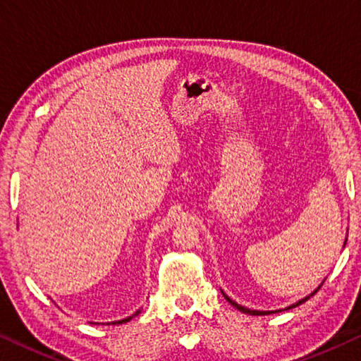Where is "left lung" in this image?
I'll list each match as a JSON object with an SVG mask.
<instances>
[{
    "mask_svg": "<svg viewBox=\"0 0 361 361\" xmlns=\"http://www.w3.org/2000/svg\"><path fill=\"white\" fill-rule=\"evenodd\" d=\"M345 241H347V239H345ZM318 289H319V286H318V288L317 289H314L313 290V293L310 294V295H307L305 297V299H300L299 302H295V304H293V305H289V307H286L284 308V310H290V308H295L297 305H300V304H304V302H307L308 299H310V297L312 295H314V294H317L318 293ZM221 293H223V290H221ZM223 295H225V299L228 300V302H230V304L234 307V308H238V310L239 312H243V313H247V314H254V317H262V314H273V313H278V312H281V310H268V312H260V310H249V308H245V307H243V305H239V304H236V302H234V300H231L230 299V297H228L226 294H223Z\"/></svg>",
    "mask_w": 361,
    "mask_h": 361,
    "instance_id": "obj_1",
    "label": "left lung"
}]
</instances>
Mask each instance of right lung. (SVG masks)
Wrapping results in <instances>:
<instances>
[{
    "label": "right lung",
    "mask_w": 361,
    "mask_h": 361,
    "mask_svg": "<svg viewBox=\"0 0 361 361\" xmlns=\"http://www.w3.org/2000/svg\"><path fill=\"white\" fill-rule=\"evenodd\" d=\"M140 313V310L138 312H136L135 314H131V317H128V318H123V319H120V322H114L112 324H122V323H127V322H130V319L131 318H133V317H136V314H138Z\"/></svg>",
    "instance_id": "obj_1"
}]
</instances>
